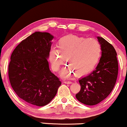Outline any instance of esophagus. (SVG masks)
<instances>
[{
    "instance_id": "1",
    "label": "esophagus",
    "mask_w": 127,
    "mask_h": 127,
    "mask_svg": "<svg viewBox=\"0 0 127 127\" xmlns=\"http://www.w3.org/2000/svg\"><path fill=\"white\" fill-rule=\"evenodd\" d=\"M64 82L67 84H71L72 83L71 81H66V80H64Z\"/></svg>"
}]
</instances>
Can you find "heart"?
<instances>
[{
  "label": "heart",
  "mask_w": 127,
  "mask_h": 127,
  "mask_svg": "<svg viewBox=\"0 0 127 127\" xmlns=\"http://www.w3.org/2000/svg\"><path fill=\"white\" fill-rule=\"evenodd\" d=\"M101 54V45L96 39L67 35L60 39L57 48L50 49L49 59L53 70L57 72L65 58L68 65L62 70V76L68 77L75 74L82 76L94 69Z\"/></svg>",
  "instance_id": "heart-1"
}]
</instances>
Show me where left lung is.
I'll use <instances>...</instances> for the list:
<instances>
[{
	"mask_svg": "<svg viewBox=\"0 0 127 127\" xmlns=\"http://www.w3.org/2000/svg\"><path fill=\"white\" fill-rule=\"evenodd\" d=\"M101 47V56L95 70L79 80L81 90L76 94L79 101L95 105L104 100L114 88L118 73L116 51L103 37H97Z\"/></svg>",
	"mask_w": 127,
	"mask_h": 127,
	"instance_id": "left-lung-1",
	"label": "left lung"
}]
</instances>
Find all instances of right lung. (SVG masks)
Instances as JSON below:
<instances>
[{"label": "right lung", "instance_id": "right-lung-1", "mask_svg": "<svg viewBox=\"0 0 127 127\" xmlns=\"http://www.w3.org/2000/svg\"><path fill=\"white\" fill-rule=\"evenodd\" d=\"M54 36L36 32L17 45L11 56L8 75L17 95L30 104L46 105L62 85L51 72L47 59Z\"/></svg>", "mask_w": 127, "mask_h": 127}]
</instances>
